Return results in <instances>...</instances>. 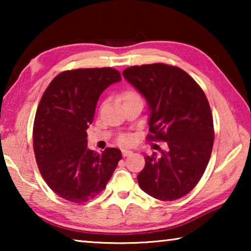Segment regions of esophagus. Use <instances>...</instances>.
Wrapping results in <instances>:
<instances>
[{"label":"esophagus","instance_id":"esophagus-1","mask_svg":"<svg viewBox=\"0 0 251 251\" xmlns=\"http://www.w3.org/2000/svg\"><path fill=\"white\" fill-rule=\"evenodd\" d=\"M122 154H123V156L126 157V156H129V155L133 154V151H128V150H123V151H122Z\"/></svg>","mask_w":251,"mask_h":251}]
</instances>
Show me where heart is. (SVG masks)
<instances>
[{"label": "heart", "mask_w": 251, "mask_h": 251, "mask_svg": "<svg viewBox=\"0 0 251 251\" xmlns=\"http://www.w3.org/2000/svg\"><path fill=\"white\" fill-rule=\"evenodd\" d=\"M136 97H141V96H139L138 93H136L134 91H128V92H126L124 95H123V99H124V100L136 99ZM120 142L122 144H128L130 142V137H129V136H122V137L120 138Z\"/></svg>", "instance_id": "obj_1"}]
</instances>
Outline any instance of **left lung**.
<instances>
[{"label": "left lung", "mask_w": 251, "mask_h": 251, "mask_svg": "<svg viewBox=\"0 0 251 251\" xmlns=\"http://www.w3.org/2000/svg\"><path fill=\"white\" fill-rule=\"evenodd\" d=\"M123 76L145 97L150 109V141L167 148L145 157L138 174L141 188L164 201L184 197L201 180L214 145L209 103L201 86L179 67L167 64L130 66Z\"/></svg>", "instance_id": "1"}]
</instances>
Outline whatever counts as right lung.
Instances as JSON below:
<instances>
[{
  "label": "right lung",
  "mask_w": 251,
  "mask_h": 251,
  "mask_svg": "<svg viewBox=\"0 0 251 251\" xmlns=\"http://www.w3.org/2000/svg\"><path fill=\"white\" fill-rule=\"evenodd\" d=\"M122 79L112 67L65 71L50 83L33 126V148L40 173L53 192L65 201L82 203L106 187L122 152L87 148V133L100 96Z\"/></svg>",
  "instance_id": "add662e5"
}]
</instances>
